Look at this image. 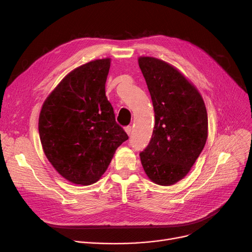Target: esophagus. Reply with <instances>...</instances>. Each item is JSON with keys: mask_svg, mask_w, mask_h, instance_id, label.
<instances>
[{"mask_svg": "<svg viewBox=\"0 0 252 252\" xmlns=\"http://www.w3.org/2000/svg\"><path fill=\"white\" fill-rule=\"evenodd\" d=\"M131 130H132V127H131V126H126V127H125V131H126V133H127L128 135L131 134Z\"/></svg>", "mask_w": 252, "mask_h": 252, "instance_id": "obj_1", "label": "esophagus"}]
</instances>
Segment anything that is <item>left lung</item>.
Instances as JSON below:
<instances>
[{
  "mask_svg": "<svg viewBox=\"0 0 252 252\" xmlns=\"http://www.w3.org/2000/svg\"><path fill=\"white\" fill-rule=\"evenodd\" d=\"M155 112L148 147L139 153L147 175L155 184L171 186L190 170L204 148L208 118L199 91L169 63L139 57Z\"/></svg>",
  "mask_w": 252,
  "mask_h": 252,
  "instance_id": "left-lung-1",
  "label": "left lung"
}]
</instances>
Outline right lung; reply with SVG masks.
Returning <instances> with one entry per match:
<instances>
[{"instance_id":"obj_1","label":"right lung","mask_w":252,"mask_h":252,"mask_svg":"<svg viewBox=\"0 0 252 252\" xmlns=\"http://www.w3.org/2000/svg\"><path fill=\"white\" fill-rule=\"evenodd\" d=\"M111 59H97L66 75L45 100L39 133L47 159L68 182L96 183L128 139L105 96Z\"/></svg>"}]
</instances>
